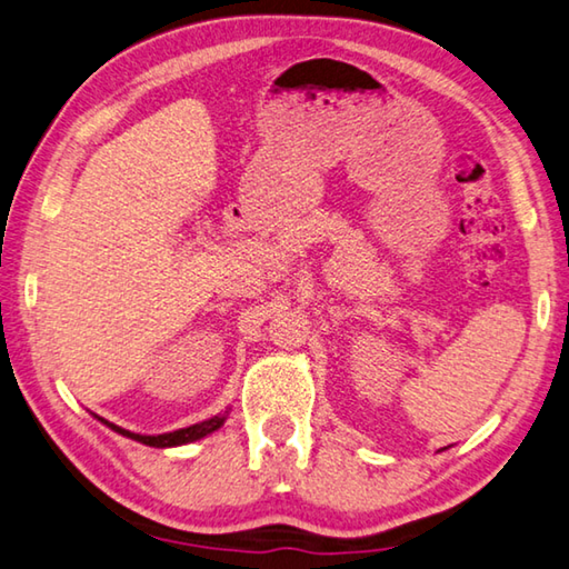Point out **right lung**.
<instances>
[{
	"label": "right lung",
	"mask_w": 569,
	"mask_h": 569,
	"mask_svg": "<svg viewBox=\"0 0 569 569\" xmlns=\"http://www.w3.org/2000/svg\"><path fill=\"white\" fill-rule=\"evenodd\" d=\"M102 420V417H99ZM227 415H214L212 420H204V422H197L192 427H184V430H174V432H164V435H137V432H129V430H122V427H117L112 422L102 420L107 427H112L114 432L129 437V440H137L142 445H149V447H177V445H187V442H194V440H202V437L212 435L214 430H219V427L224 425Z\"/></svg>",
	"instance_id": "1"
}]
</instances>
